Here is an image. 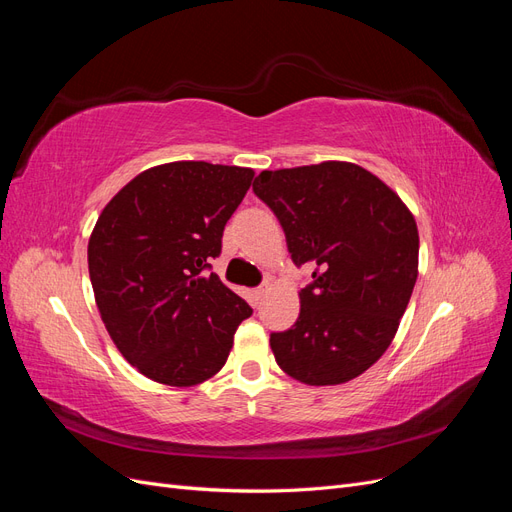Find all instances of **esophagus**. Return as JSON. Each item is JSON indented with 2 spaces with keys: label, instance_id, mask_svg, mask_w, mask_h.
Returning <instances> with one entry per match:
<instances>
[{
  "label": "esophagus",
  "instance_id": "1",
  "mask_svg": "<svg viewBox=\"0 0 512 512\" xmlns=\"http://www.w3.org/2000/svg\"><path fill=\"white\" fill-rule=\"evenodd\" d=\"M265 290H267V286L265 284H262V286H258V288H254V301H260L262 299V294H265Z\"/></svg>",
  "mask_w": 512,
  "mask_h": 512
}]
</instances>
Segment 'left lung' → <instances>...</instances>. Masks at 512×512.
I'll return each mask as SVG.
<instances>
[{
	"instance_id": "obj_1",
	"label": "left lung",
	"mask_w": 512,
	"mask_h": 512,
	"mask_svg": "<svg viewBox=\"0 0 512 512\" xmlns=\"http://www.w3.org/2000/svg\"><path fill=\"white\" fill-rule=\"evenodd\" d=\"M254 194L280 220L297 267H312L301 314L271 333L275 361L294 380L342 384L391 346L418 269V230L401 198L348 162L262 170Z\"/></svg>"
}]
</instances>
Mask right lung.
Segmentation results:
<instances>
[{"label": "right lung", "mask_w": 512, "mask_h": 512, "mask_svg": "<svg viewBox=\"0 0 512 512\" xmlns=\"http://www.w3.org/2000/svg\"><path fill=\"white\" fill-rule=\"evenodd\" d=\"M252 179V168L162 164L100 213L89 280L108 335L143 376L192 386L224 367L252 307L211 273V260Z\"/></svg>", "instance_id": "1"}]
</instances>
